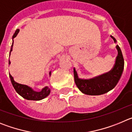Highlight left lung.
I'll return each mask as SVG.
<instances>
[{"label": "left lung", "instance_id": "1", "mask_svg": "<svg viewBox=\"0 0 132 132\" xmlns=\"http://www.w3.org/2000/svg\"><path fill=\"white\" fill-rule=\"evenodd\" d=\"M114 42L116 43V39L110 36ZM118 55L114 68L108 73L90 79H81L79 78L76 70L74 68V79L75 84L80 91L88 95H101L105 94L116 87L121 78L124 67V61L122 51L116 45Z\"/></svg>", "mask_w": 132, "mask_h": 132}]
</instances>
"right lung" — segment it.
Here are the masks:
<instances>
[{
  "mask_svg": "<svg viewBox=\"0 0 132 132\" xmlns=\"http://www.w3.org/2000/svg\"><path fill=\"white\" fill-rule=\"evenodd\" d=\"M19 31V29H17L16 30L15 33L14 34L13 36H12V39H14V38H16V36L18 35ZM13 44L14 40L12 42L11 49H10V55L11 52L12 51ZM9 64H10V61H9ZM51 73H52V72L50 71V76H51ZM10 78L12 84L13 85L14 88L16 93H18V94H20L21 96H22L24 98L26 99V100H29V101H41V100L45 98H46L47 96H48L50 95V92H51V88H49L48 87H44V88L42 89V90L40 92H36L34 90L32 89L31 87H28V85H22V84L16 82L14 80V78L12 77L11 75H10Z\"/></svg>",
  "mask_w": 132,
  "mask_h": 132,
  "instance_id": "1",
  "label": "right lung"
}]
</instances>
